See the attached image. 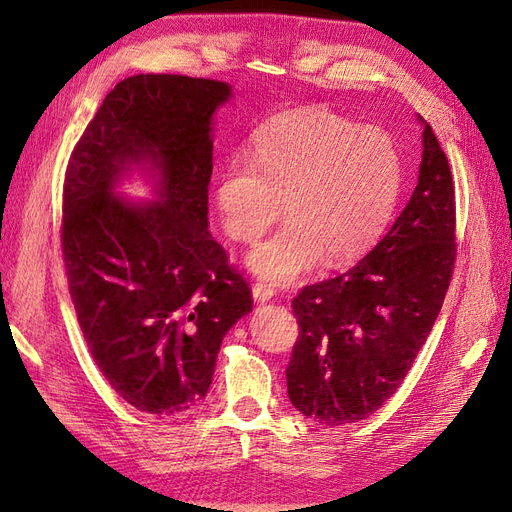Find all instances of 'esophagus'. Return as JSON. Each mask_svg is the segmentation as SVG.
<instances>
[{
  "label": "esophagus",
  "mask_w": 512,
  "mask_h": 512,
  "mask_svg": "<svg viewBox=\"0 0 512 512\" xmlns=\"http://www.w3.org/2000/svg\"><path fill=\"white\" fill-rule=\"evenodd\" d=\"M252 294H254V301L258 303H265V301H271L275 297V288L269 286V284H262V282H256L252 286Z\"/></svg>",
  "instance_id": "1"
}]
</instances>
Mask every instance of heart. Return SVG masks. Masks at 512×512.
<instances>
[{
	"label": "heart",
	"instance_id": "obj_1",
	"mask_svg": "<svg viewBox=\"0 0 512 512\" xmlns=\"http://www.w3.org/2000/svg\"><path fill=\"white\" fill-rule=\"evenodd\" d=\"M404 183L393 138L361 128L329 108H294L262 123L250 158H232L218 177L215 203L222 228L237 243H254L290 220L247 258L269 284H290L318 262H350L389 226Z\"/></svg>",
	"mask_w": 512,
	"mask_h": 512
}]
</instances>
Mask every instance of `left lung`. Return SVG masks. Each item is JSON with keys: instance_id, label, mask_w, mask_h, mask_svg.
Segmentation results:
<instances>
[{"instance_id": "8db88e82", "label": "left lung", "mask_w": 512, "mask_h": 512, "mask_svg": "<svg viewBox=\"0 0 512 512\" xmlns=\"http://www.w3.org/2000/svg\"><path fill=\"white\" fill-rule=\"evenodd\" d=\"M455 183L431 126L418 185L359 265L299 290L286 367L292 406L339 427L363 421L404 382L436 322L457 260Z\"/></svg>"}]
</instances>
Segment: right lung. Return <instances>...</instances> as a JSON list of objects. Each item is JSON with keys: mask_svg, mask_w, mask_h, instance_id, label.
Instances as JSON below:
<instances>
[{"mask_svg": "<svg viewBox=\"0 0 512 512\" xmlns=\"http://www.w3.org/2000/svg\"><path fill=\"white\" fill-rule=\"evenodd\" d=\"M228 83L134 74L115 85L74 145L64 179L61 256L91 356L121 399L173 416L203 399L226 331L252 312V288L209 235L211 115ZM149 159L163 200L112 194Z\"/></svg>", "mask_w": 512, "mask_h": 512, "instance_id": "add662e5", "label": "right lung"}]
</instances>
